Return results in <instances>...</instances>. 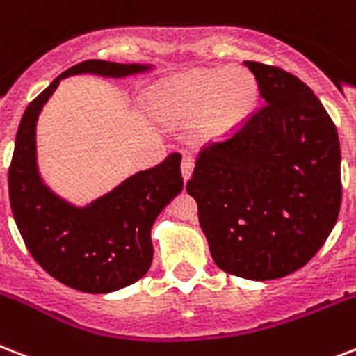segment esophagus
Instances as JSON below:
<instances>
[{"label":"esophagus","mask_w":356,"mask_h":356,"mask_svg":"<svg viewBox=\"0 0 356 356\" xmlns=\"http://www.w3.org/2000/svg\"><path fill=\"white\" fill-rule=\"evenodd\" d=\"M192 168H194V159L190 154H184L183 162H181V172H183V179L188 181L190 173H192Z\"/></svg>","instance_id":"obj_1"}]
</instances>
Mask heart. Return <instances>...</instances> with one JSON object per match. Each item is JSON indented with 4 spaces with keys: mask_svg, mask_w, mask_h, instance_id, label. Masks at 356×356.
Masks as SVG:
<instances>
[{
    "mask_svg": "<svg viewBox=\"0 0 356 356\" xmlns=\"http://www.w3.org/2000/svg\"><path fill=\"white\" fill-rule=\"evenodd\" d=\"M259 86L246 69H202L179 78L160 95V113L173 121L201 118L202 134L220 138L238 129L256 110Z\"/></svg>",
    "mask_w": 356,
    "mask_h": 356,
    "instance_id": "heart-1",
    "label": "heart"
}]
</instances>
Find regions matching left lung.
<instances>
[{"label": "left lung", "mask_w": 356, "mask_h": 356, "mask_svg": "<svg viewBox=\"0 0 356 356\" xmlns=\"http://www.w3.org/2000/svg\"><path fill=\"white\" fill-rule=\"evenodd\" d=\"M265 104L238 129L203 145L186 183L214 263L248 280L305 267L341 205L340 140L305 81L244 61Z\"/></svg>", "instance_id": "8db88e82"}]
</instances>
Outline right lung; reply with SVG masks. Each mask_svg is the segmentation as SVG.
Instances as JSON below:
<instances>
[{"instance_id": "add662e5", "label": "right lung", "mask_w": 356, "mask_h": 356, "mask_svg": "<svg viewBox=\"0 0 356 356\" xmlns=\"http://www.w3.org/2000/svg\"><path fill=\"white\" fill-rule=\"evenodd\" d=\"M145 69L102 59L81 61L29 102L16 132L9 200L18 232L35 261L78 291H115L147 273L153 261V222L183 190L181 154L172 153L154 168L138 172L88 207H74L51 194L37 173V115L67 76L93 72L123 78Z\"/></svg>"}]
</instances>
